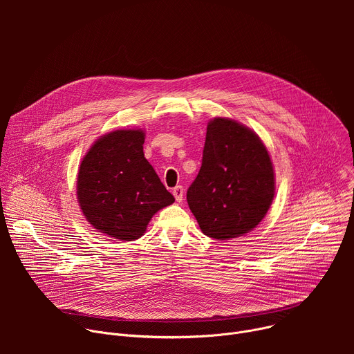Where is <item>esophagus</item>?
Here are the masks:
<instances>
[{
	"instance_id": "obj_1",
	"label": "esophagus",
	"mask_w": 354,
	"mask_h": 354,
	"mask_svg": "<svg viewBox=\"0 0 354 354\" xmlns=\"http://www.w3.org/2000/svg\"><path fill=\"white\" fill-rule=\"evenodd\" d=\"M172 193H174V196H175V198H176V201H180L183 200V193H185V190H183V187L179 185V186H175L174 187V190H172Z\"/></svg>"
}]
</instances>
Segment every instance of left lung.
<instances>
[{"instance_id":"obj_1","label":"left lung","mask_w":354,"mask_h":354,"mask_svg":"<svg viewBox=\"0 0 354 354\" xmlns=\"http://www.w3.org/2000/svg\"><path fill=\"white\" fill-rule=\"evenodd\" d=\"M274 171L259 136L227 118L207 124L203 160L186 198L205 235L224 241L245 235L266 216Z\"/></svg>"}]
</instances>
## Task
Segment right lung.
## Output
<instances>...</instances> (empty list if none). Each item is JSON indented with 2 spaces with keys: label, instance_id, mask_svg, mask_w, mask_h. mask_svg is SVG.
<instances>
[{
  "label": "right lung",
  "instance_id": "obj_1",
  "mask_svg": "<svg viewBox=\"0 0 354 354\" xmlns=\"http://www.w3.org/2000/svg\"><path fill=\"white\" fill-rule=\"evenodd\" d=\"M142 130H115L97 138L82 158L77 196L82 214L99 232L115 239L140 238L153 216L172 205L142 153Z\"/></svg>",
  "mask_w": 354,
  "mask_h": 354
}]
</instances>
